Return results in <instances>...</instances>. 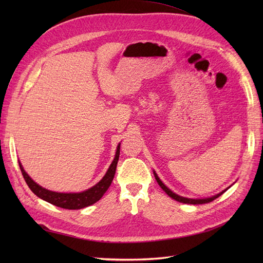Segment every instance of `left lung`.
I'll use <instances>...</instances> for the list:
<instances>
[{
  "label": "left lung",
  "instance_id": "obj_1",
  "mask_svg": "<svg viewBox=\"0 0 263 263\" xmlns=\"http://www.w3.org/2000/svg\"><path fill=\"white\" fill-rule=\"evenodd\" d=\"M154 174H155V178H156V180H157V182H158V184L160 185V187L164 191V192L168 194L171 198H173V200H176V201H178V202H181V203H185V204H206V203H210V202H212V201H214V200H216V198L218 197V196H220L222 193L225 192V191L227 190H225V191H222V192H220L219 194H217V195H215V196H212V197H209V198H202V200H193V198H186V197H182V196H180V195H178V194H176V193H173L172 191L170 190V189H168L166 187L163 183L161 182V180L158 178V176L156 174V172H154Z\"/></svg>",
  "mask_w": 263,
  "mask_h": 263
}]
</instances>
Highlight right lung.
I'll return each instance as SVG.
<instances>
[{"label": "right lung", "mask_w": 263, "mask_h": 263, "mask_svg": "<svg viewBox=\"0 0 263 263\" xmlns=\"http://www.w3.org/2000/svg\"><path fill=\"white\" fill-rule=\"evenodd\" d=\"M119 147H121V145H118L114 160L108 168L104 178H103L98 184H95L91 189L86 190L81 193H57V192H52V191L46 190L42 186H39L37 183H35L28 177V174L24 171L21 162H18V164H20V169L22 171L24 180H25V182L27 183L28 187L33 191V193L36 194L38 197H41L42 200L48 202L52 205L58 206V208H61V209L80 210V209L86 208V206L94 204L95 202H98L109 187L110 183H112L115 176L117 161L119 158Z\"/></svg>", "instance_id": "right-lung-1"}]
</instances>
